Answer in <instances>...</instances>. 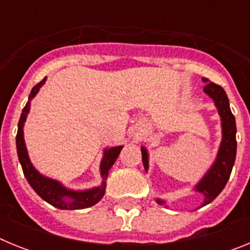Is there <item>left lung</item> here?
<instances>
[{"instance_id":"obj_1","label":"left lung","mask_w":250,"mask_h":250,"mask_svg":"<svg viewBox=\"0 0 250 250\" xmlns=\"http://www.w3.org/2000/svg\"><path fill=\"white\" fill-rule=\"evenodd\" d=\"M203 81L208 83L204 87V92L209 98L213 99L219 112L220 120H222V143H220L215 160L210 169L203 176L202 180L194 188V190L199 191L204 195V202L202 204V207H204L213 202L216 196L222 193L228 183L234 161H235V155H237V139H235L237 125H235V118L231 114L228 96L225 94L224 89L216 83H209L208 79H203ZM141 156H143L145 171H147L149 154H147L146 147L141 146ZM156 203L163 205L165 204V200L156 199Z\"/></svg>"}]
</instances>
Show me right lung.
Segmentation results:
<instances>
[{"label": "right lung", "mask_w": 250, "mask_h": 250, "mask_svg": "<svg viewBox=\"0 0 250 250\" xmlns=\"http://www.w3.org/2000/svg\"><path fill=\"white\" fill-rule=\"evenodd\" d=\"M46 77L41 83H37L36 86L32 87L31 94L28 96V101L26 106L22 110L21 118L19 121V130H17L16 135V147H17V155H19L20 164H21L23 174L27 179L28 184L32 187L35 191L42 198L45 202L51 204L52 207L63 209V210H74V209H85L90 208L99 203L101 198L105 194L106 189V178L109 175V170L114 165V163L118 159L120 154L123 145L120 146L109 147V149L104 150V156L100 164V174L103 178V183L100 187H95L92 189L87 190H70L67 188L63 187L62 184L55 179H50L47 176L40 174L35 167L31 163L30 158L27 154V147L25 144V139H23V125H25L27 114L30 112L31 100L36 96L39 92L40 87L45 83Z\"/></svg>", "instance_id": "right-lung-1"}]
</instances>
